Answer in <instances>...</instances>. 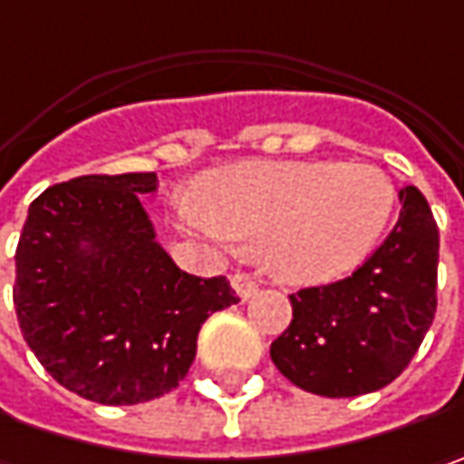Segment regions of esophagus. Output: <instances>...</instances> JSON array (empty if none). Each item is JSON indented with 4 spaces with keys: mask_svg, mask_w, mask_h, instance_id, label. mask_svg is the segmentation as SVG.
Instances as JSON below:
<instances>
[{
    "mask_svg": "<svg viewBox=\"0 0 464 464\" xmlns=\"http://www.w3.org/2000/svg\"><path fill=\"white\" fill-rule=\"evenodd\" d=\"M231 285H233V291L238 293V298H241V301H249L254 293H256V283H254L249 275H241V272H236V275H233Z\"/></svg>",
    "mask_w": 464,
    "mask_h": 464,
    "instance_id": "esophagus-1",
    "label": "esophagus"
}]
</instances>
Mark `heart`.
<instances>
[{
  "label": "heart",
  "instance_id": "1",
  "mask_svg": "<svg viewBox=\"0 0 464 464\" xmlns=\"http://www.w3.org/2000/svg\"><path fill=\"white\" fill-rule=\"evenodd\" d=\"M394 205L392 179L372 163H256L215 176L205 199L181 202V218L215 244L265 252L277 280L319 285L372 256Z\"/></svg>",
  "mask_w": 464,
  "mask_h": 464
}]
</instances>
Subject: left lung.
<instances>
[{
  "label": "left lung",
  "mask_w": 464,
  "mask_h": 464,
  "mask_svg": "<svg viewBox=\"0 0 464 464\" xmlns=\"http://www.w3.org/2000/svg\"><path fill=\"white\" fill-rule=\"evenodd\" d=\"M402 210L384 244L351 277L293 293L291 327L270 345L295 387L358 397L394 382L436 314L439 228L426 197L400 189Z\"/></svg>",
  "instance_id": "obj_1"
}]
</instances>
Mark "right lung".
Instances as JSON below:
<instances>
[{"mask_svg":"<svg viewBox=\"0 0 464 464\" xmlns=\"http://www.w3.org/2000/svg\"><path fill=\"white\" fill-rule=\"evenodd\" d=\"M155 173L80 176L33 199L14 254L28 348L70 392L137 405L171 392L210 314L238 304L226 277H194L160 246L140 194Z\"/></svg>","mask_w":464,"mask_h":464,"instance_id":"1","label":"right lung"}]
</instances>
